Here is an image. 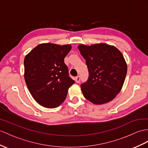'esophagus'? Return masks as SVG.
Returning <instances> with one entry per match:
<instances>
[{
    "label": "esophagus",
    "mask_w": 148,
    "mask_h": 148,
    "mask_svg": "<svg viewBox=\"0 0 148 148\" xmlns=\"http://www.w3.org/2000/svg\"><path fill=\"white\" fill-rule=\"evenodd\" d=\"M75 81H76L77 83H79L80 81V76H77L75 77Z\"/></svg>",
    "instance_id": "1"
}]
</instances>
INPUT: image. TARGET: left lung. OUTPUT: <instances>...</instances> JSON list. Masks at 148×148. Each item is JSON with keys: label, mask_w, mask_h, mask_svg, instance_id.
<instances>
[{"label": "left lung", "mask_w": 148, "mask_h": 148, "mask_svg": "<svg viewBox=\"0 0 148 148\" xmlns=\"http://www.w3.org/2000/svg\"><path fill=\"white\" fill-rule=\"evenodd\" d=\"M88 67L89 77L81 85L84 97L100 105L112 100L124 83L127 66L122 53L106 43L78 46Z\"/></svg>", "instance_id": "obj_1"}]
</instances>
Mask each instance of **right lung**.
<instances>
[{"mask_svg":"<svg viewBox=\"0 0 148 148\" xmlns=\"http://www.w3.org/2000/svg\"><path fill=\"white\" fill-rule=\"evenodd\" d=\"M71 45L42 43L25 56L24 79L27 87L39 105L53 109L65 100L75 81L69 77L64 59Z\"/></svg>","mask_w":148,"mask_h":148,"instance_id":"obj_1","label":"right lung"}]
</instances>
